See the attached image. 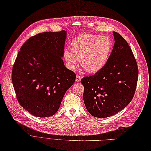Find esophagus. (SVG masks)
I'll return each instance as SVG.
<instances>
[{"mask_svg": "<svg viewBox=\"0 0 151 151\" xmlns=\"http://www.w3.org/2000/svg\"><path fill=\"white\" fill-rule=\"evenodd\" d=\"M81 81V77L79 76H77L76 78V81L77 82H80Z\"/></svg>", "mask_w": 151, "mask_h": 151, "instance_id": "1", "label": "esophagus"}]
</instances>
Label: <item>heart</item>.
Returning a JSON list of instances; mask_svg holds the SVG:
<instances>
[{
  "mask_svg": "<svg viewBox=\"0 0 151 151\" xmlns=\"http://www.w3.org/2000/svg\"><path fill=\"white\" fill-rule=\"evenodd\" d=\"M72 50L66 48L63 53L67 68L75 70L79 64L90 73L102 70L109 60L112 42L106 36L82 34L71 42Z\"/></svg>",
  "mask_w": 151,
  "mask_h": 151,
  "instance_id": "heart-1",
  "label": "heart"
}]
</instances>
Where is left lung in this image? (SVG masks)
Instances as JSON below:
<instances>
[{
  "mask_svg": "<svg viewBox=\"0 0 151 151\" xmlns=\"http://www.w3.org/2000/svg\"><path fill=\"white\" fill-rule=\"evenodd\" d=\"M115 44L104 68L81 80L83 101L88 112L105 118L124 109L132 100L138 68L131 48L120 34L113 32Z\"/></svg>",
  "mask_w": 151,
  "mask_h": 151,
  "instance_id": "1",
  "label": "left lung"
}]
</instances>
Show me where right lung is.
Wrapping results in <instances>:
<instances>
[{
	"label": "right lung",
	"instance_id": "add662e5",
	"mask_svg": "<svg viewBox=\"0 0 151 151\" xmlns=\"http://www.w3.org/2000/svg\"><path fill=\"white\" fill-rule=\"evenodd\" d=\"M66 31L45 32L28 39L13 64L12 80L18 101L34 116H53L76 74L62 60Z\"/></svg>",
	"mask_w": 151,
	"mask_h": 151
}]
</instances>
